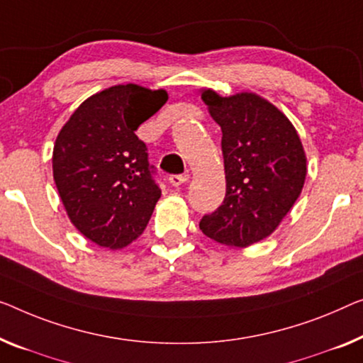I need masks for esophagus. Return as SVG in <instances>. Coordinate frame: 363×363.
Here are the masks:
<instances>
[{
	"label": "esophagus",
	"instance_id": "esophagus-1",
	"mask_svg": "<svg viewBox=\"0 0 363 363\" xmlns=\"http://www.w3.org/2000/svg\"><path fill=\"white\" fill-rule=\"evenodd\" d=\"M187 179H189L187 174H172L169 176V184L174 187H179L181 184H184Z\"/></svg>",
	"mask_w": 363,
	"mask_h": 363
}]
</instances>
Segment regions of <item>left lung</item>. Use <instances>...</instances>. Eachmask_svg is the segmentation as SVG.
Wrapping results in <instances>:
<instances>
[{
  "label": "left lung",
  "instance_id": "left-lung-1",
  "mask_svg": "<svg viewBox=\"0 0 363 363\" xmlns=\"http://www.w3.org/2000/svg\"><path fill=\"white\" fill-rule=\"evenodd\" d=\"M202 101L223 133L226 194L199 226L221 245L251 246L277 228L301 194L305 150L289 118L261 96L205 89Z\"/></svg>",
  "mask_w": 363,
  "mask_h": 363
}]
</instances>
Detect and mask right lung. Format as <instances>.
<instances>
[{"label": "right lung", "mask_w": 363, "mask_h": 363, "mask_svg": "<svg viewBox=\"0 0 363 363\" xmlns=\"http://www.w3.org/2000/svg\"><path fill=\"white\" fill-rule=\"evenodd\" d=\"M166 101L164 89L112 86L88 97L58 133L53 179L72 223L96 245L121 250L147 228L161 189L135 130Z\"/></svg>", "instance_id": "obj_1"}]
</instances>
